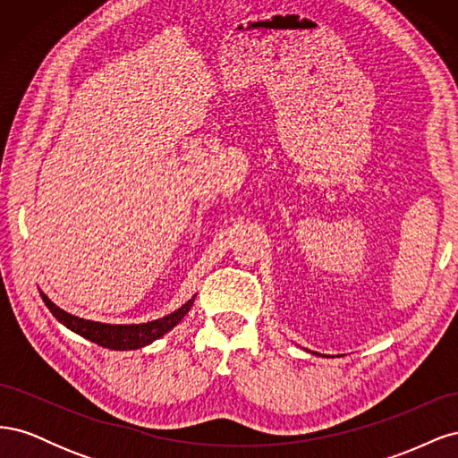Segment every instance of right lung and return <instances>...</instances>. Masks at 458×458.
Instances as JSON below:
<instances>
[{"instance_id":"add662e5","label":"right lung","mask_w":458,"mask_h":458,"mask_svg":"<svg viewBox=\"0 0 458 458\" xmlns=\"http://www.w3.org/2000/svg\"><path fill=\"white\" fill-rule=\"evenodd\" d=\"M39 296L46 301V306L53 313V317L57 318L59 323H63L66 328L76 332V335H80L81 338L95 342L97 345H103V348H108V350L126 352V350L145 348V345L162 338L165 332H170L175 325L182 323V318L192 308V301H195L197 294L174 313L157 318V321L140 323V325H108V323L88 321V318L71 315L64 310H61L59 306H55L44 293H39Z\"/></svg>"}]
</instances>
